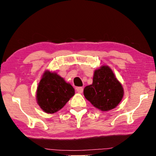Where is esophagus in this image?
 <instances>
[{"mask_svg":"<svg viewBox=\"0 0 156 156\" xmlns=\"http://www.w3.org/2000/svg\"><path fill=\"white\" fill-rule=\"evenodd\" d=\"M76 91H77L78 93L82 94L83 92V88H82V87H76Z\"/></svg>","mask_w":156,"mask_h":156,"instance_id":"1","label":"esophagus"}]
</instances>
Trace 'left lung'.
I'll return each instance as SVG.
<instances>
[{
  "mask_svg": "<svg viewBox=\"0 0 156 156\" xmlns=\"http://www.w3.org/2000/svg\"><path fill=\"white\" fill-rule=\"evenodd\" d=\"M122 85L108 66L96 69L93 82L84 89L86 99L98 109L107 112L118 106L123 97Z\"/></svg>",
  "mask_w": 156,
  "mask_h": 156,
  "instance_id": "left-lung-1",
  "label": "left lung"
}]
</instances>
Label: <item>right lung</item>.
Wrapping results in <instances>:
<instances>
[{
    "mask_svg": "<svg viewBox=\"0 0 156 156\" xmlns=\"http://www.w3.org/2000/svg\"><path fill=\"white\" fill-rule=\"evenodd\" d=\"M74 95V89L71 84L57 74L46 71L38 84L36 97L38 105L44 112L54 114Z\"/></svg>",
    "mask_w": 156,
    "mask_h": 156,
    "instance_id": "right-lung-1",
    "label": "right lung"
}]
</instances>
